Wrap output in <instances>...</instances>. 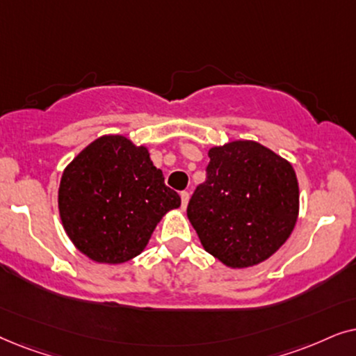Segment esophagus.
I'll return each mask as SVG.
<instances>
[{
  "mask_svg": "<svg viewBox=\"0 0 356 356\" xmlns=\"http://www.w3.org/2000/svg\"><path fill=\"white\" fill-rule=\"evenodd\" d=\"M188 198H191V193H188L187 191H184V192L181 193V200H182V208H184V210H186V208H187Z\"/></svg>",
  "mask_w": 356,
  "mask_h": 356,
  "instance_id": "1",
  "label": "esophagus"
}]
</instances>
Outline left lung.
<instances>
[{
	"label": "left lung",
	"instance_id": "left-lung-1",
	"mask_svg": "<svg viewBox=\"0 0 356 356\" xmlns=\"http://www.w3.org/2000/svg\"><path fill=\"white\" fill-rule=\"evenodd\" d=\"M208 156L205 182L187 207L202 245L227 267L264 262L296 225L300 188L295 169L255 141L215 146Z\"/></svg>",
	"mask_w": 356,
	"mask_h": 356
}]
</instances>
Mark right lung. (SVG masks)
I'll list each match as a JSON object with an SVG mask.
<instances>
[{
	"label": "right lung",
	"mask_w": 356,
	"mask_h": 356,
	"mask_svg": "<svg viewBox=\"0 0 356 356\" xmlns=\"http://www.w3.org/2000/svg\"><path fill=\"white\" fill-rule=\"evenodd\" d=\"M179 207L181 197L165 186L148 149L120 135L92 141L61 175L58 208L66 234L101 264L136 257L161 218Z\"/></svg>",
	"instance_id": "1"
}]
</instances>
